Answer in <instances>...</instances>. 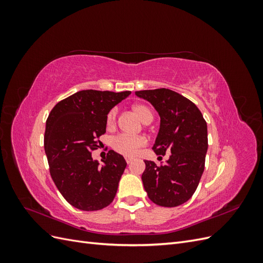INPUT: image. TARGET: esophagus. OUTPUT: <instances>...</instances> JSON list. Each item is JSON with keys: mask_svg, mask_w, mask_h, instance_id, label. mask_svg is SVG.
I'll return each instance as SVG.
<instances>
[{"mask_svg": "<svg viewBox=\"0 0 263 263\" xmlns=\"http://www.w3.org/2000/svg\"><path fill=\"white\" fill-rule=\"evenodd\" d=\"M125 160H126V162H127V163L129 164V163L133 161V158H130V157H126V158H125Z\"/></svg>", "mask_w": 263, "mask_h": 263, "instance_id": "esophagus-1", "label": "esophagus"}]
</instances>
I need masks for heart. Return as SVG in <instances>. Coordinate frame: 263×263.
Returning <instances> with one entry per match:
<instances>
[{
    "mask_svg": "<svg viewBox=\"0 0 263 263\" xmlns=\"http://www.w3.org/2000/svg\"><path fill=\"white\" fill-rule=\"evenodd\" d=\"M133 110L141 119L142 123L149 124L153 122L154 114L151 110L142 104L133 106ZM118 108L113 107L106 115V126L112 129L116 126ZM147 145V139L144 136H128V135H117L112 139V148L116 153L126 157H133L138 153V150Z\"/></svg>",
    "mask_w": 263,
    "mask_h": 263,
    "instance_id": "heart-1",
    "label": "heart"
}]
</instances>
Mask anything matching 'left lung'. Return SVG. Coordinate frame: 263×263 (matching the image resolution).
<instances>
[{
	"label": "left lung",
	"instance_id": "obj_1",
	"mask_svg": "<svg viewBox=\"0 0 263 263\" xmlns=\"http://www.w3.org/2000/svg\"><path fill=\"white\" fill-rule=\"evenodd\" d=\"M160 115V129L153 147L169 160L160 165L145 160L141 180L155 204L176 208L189 201L200 183L208 153V124L193 102L169 89L135 92Z\"/></svg>",
	"mask_w": 263,
	"mask_h": 263
}]
</instances>
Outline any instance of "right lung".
<instances>
[{"label":"right lung","instance_id":"add662e5","mask_svg":"<svg viewBox=\"0 0 263 263\" xmlns=\"http://www.w3.org/2000/svg\"><path fill=\"white\" fill-rule=\"evenodd\" d=\"M130 91L83 90L60 101L47 118L44 138L50 176L66 201L82 211H99L113 202L126 168L122 155L109 150L103 165L92 159L106 115Z\"/></svg>","mask_w":263,"mask_h":263}]
</instances>
